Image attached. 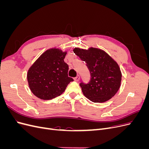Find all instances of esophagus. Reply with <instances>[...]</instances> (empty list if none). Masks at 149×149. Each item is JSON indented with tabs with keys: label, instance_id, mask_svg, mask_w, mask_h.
Here are the masks:
<instances>
[{
	"label": "esophagus",
	"instance_id": "esophagus-1",
	"mask_svg": "<svg viewBox=\"0 0 149 149\" xmlns=\"http://www.w3.org/2000/svg\"><path fill=\"white\" fill-rule=\"evenodd\" d=\"M74 81H78L80 79V76H79V75H78L77 76H76V77H75V78H74Z\"/></svg>",
	"mask_w": 149,
	"mask_h": 149
}]
</instances>
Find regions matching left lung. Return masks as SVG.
Instances as JSON below:
<instances>
[{
  "label": "left lung",
  "mask_w": 149,
  "mask_h": 149,
  "mask_svg": "<svg viewBox=\"0 0 149 149\" xmlns=\"http://www.w3.org/2000/svg\"><path fill=\"white\" fill-rule=\"evenodd\" d=\"M73 52L86 63L91 73L88 84H79L84 96L94 102H104L113 97L121 84L122 73L113 58L100 48H74Z\"/></svg>",
  "instance_id": "8db88e82"
}]
</instances>
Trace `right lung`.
Instances as JSON below:
<instances>
[{
  "label": "right lung",
  "instance_id": "right-lung-1",
  "mask_svg": "<svg viewBox=\"0 0 149 149\" xmlns=\"http://www.w3.org/2000/svg\"><path fill=\"white\" fill-rule=\"evenodd\" d=\"M67 52L56 48L43 53L27 72L31 91L37 97L49 100L63 93L73 79L68 75L69 67L64 61Z\"/></svg>",
  "mask_w": 149,
  "mask_h": 149
}]
</instances>
